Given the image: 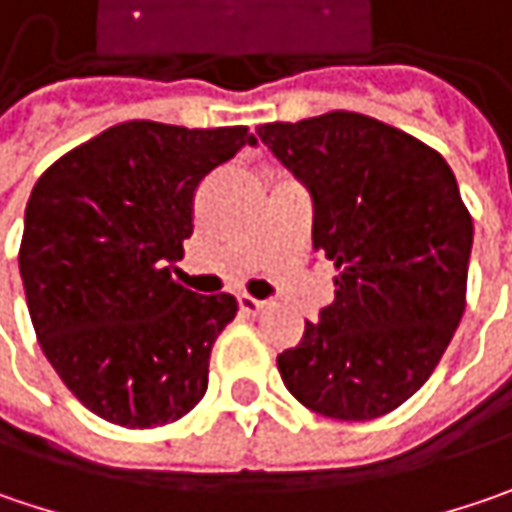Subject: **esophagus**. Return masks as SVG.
I'll return each mask as SVG.
<instances>
[{
	"label": "esophagus",
	"instance_id": "obj_1",
	"mask_svg": "<svg viewBox=\"0 0 512 512\" xmlns=\"http://www.w3.org/2000/svg\"><path fill=\"white\" fill-rule=\"evenodd\" d=\"M237 304H240V313H243V316H257V313L266 307L263 301H257V298H252V295H240V298H237Z\"/></svg>",
	"mask_w": 512,
	"mask_h": 512
}]
</instances>
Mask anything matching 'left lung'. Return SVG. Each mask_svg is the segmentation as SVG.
I'll use <instances>...</instances> for the list:
<instances>
[{"label":"left lung","mask_w":512,"mask_h":512,"mask_svg":"<svg viewBox=\"0 0 512 512\" xmlns=\"http://www.w3.org/2000/svg\"><path fill=\"white\" fill-rule=\"evenodd\" d=\"M313 196V249L336 301L278 356L289 394L333 420H374L432 376L466 307L472 217L446 159L359 112L257 127Z\"/></svg>","instance_id":"1"}]
</instances>
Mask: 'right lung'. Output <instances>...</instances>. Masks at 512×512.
<instances>
[{"label":"right lung","instance_id":"1","mask_svg":"<svg viewBox=\"0 0 512 512\" xmlns=\"http://www.w3.org/2000/svg\"><path fill=\"white\" fill-rule=\"evenodd\" d=\"M255 141L246 127L124 121L37 179L19 246L31 324L66 388L109 423L156 429L202 400L237 301L176 284L173 263L199 182Z\"/></svg>","mask_w":512,"mask_h":512}]
</instances>
